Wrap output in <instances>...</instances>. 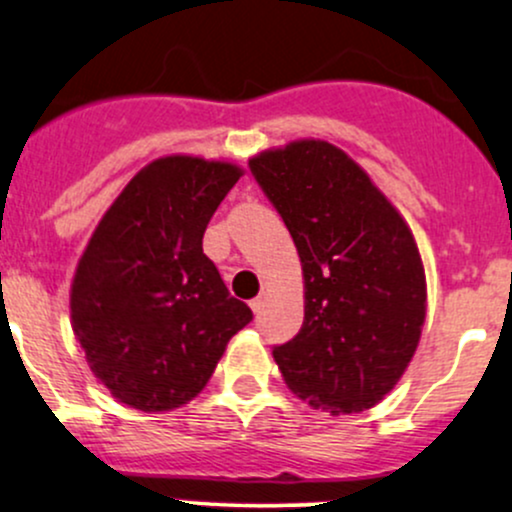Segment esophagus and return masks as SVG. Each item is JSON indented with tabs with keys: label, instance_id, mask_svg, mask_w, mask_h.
<instances>
[{
	"label": "esophagus",
	"instance_id": "esophagus-1",
	"mask_svg": "<svg viewBox=\"0 0 512 512\" xmlns=\"http://www.w3.org/2000/svg\"><path fill=\"white\" fill-rule=\"evenodd\" d=\"M265 301H267V296H265V294H260V296H257V299H252V301H250L252 311H255V313H260L262 308H265Z\"/></svg>",
	"mask_w": 512,
	"mask_h": 512
}]
</instances>
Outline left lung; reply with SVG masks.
<instances>
[{
    "mask_svg": "<svg viewBox=\"0 0 512 512\" xmlns=\"http://www.w3.org/2000/svg\"><path fill=\"white\" fill-rule=\"evenodd\" d=\"M299 250L306 311L274 345L286 386L333 415L372 408L406 372L425 320V274L411 228L367 172L325 140L250 160Z\"/></svg>",
    "mask_w": 512,
    "mask_h": 512,
    "instance_id": "obj_1",
    "label": "left lung"
}]
</instances>
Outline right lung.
I'll list each match as a JSON object with an SVG mask.
<instances>
[{"label": "right lung", "mask_w": 512, "mask_h": 512, "mask_svg": "<svg viewBox=\"0 0 512 512\" xmlns=\"http://www.w3.org/2000/svg\"><path fill=\"white\" fill-rule=\"evenodd\" d=\"M240 174L201 157L150 162L104 213L77 265L72 328L97 379L136 411L192 401L252 320L201 247Z\"/></svg>", "instance_id": "add662e5"}]
</instances>
